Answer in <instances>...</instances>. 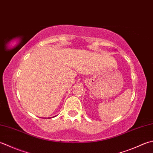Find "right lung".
<instances>
[{
    "label": "right lung",
    "instance_id": "add662e5",
    "mask_svg": "<svg viewBox=\"0 0 153 153\" xmlns=\"http://www.w3.org/2000/svg\"><path fill=\"white\" fill-rule=\"evenodd\" d=\"M48 118H49V117H48ZM50 118H51V117H50Z\"/></svg>",
    "mask_w": 153,
    "mask_h": 153
}]
</instances>
